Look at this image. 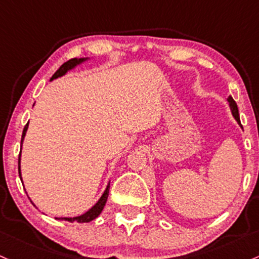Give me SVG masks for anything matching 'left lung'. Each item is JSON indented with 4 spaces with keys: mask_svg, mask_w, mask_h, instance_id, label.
<instances>
[{
    "mask_svg": "<svg viewBox=\"0 0 259 259\" xmlns=\"http://www.w3.org/2000/svg\"><path fill=\"white\" fill-rule=\"evenodd\" d=\"M227 102H229V106H230V109H231V113L232 115H234V118L237 120V123L241 125L240 123V115H238V108H237V104H236V102L234 101V98L230 96L229 98H227Z\"/></svg>",
    "mask_w": 259,
    "mask_h": 259,
    "instance_id": "8db88e82",
    "label": "left lung"
}]
</instances>
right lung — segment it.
<instances>
[{
  "instance_id": "add662e5",
  "label": "right lung",
  "mask_w": 259,
  "mask_h": 259,
  "mask_svg": "<svg viewBox=\"0 0 259 259\" xmlns=\"http://www.w3.org/2000/svg\"><path fill=\"white\" fill-rule=\"evenodd\" d=\"M86 60H88V58L71 59V60H69L67 62H65V64L61 65L60 69H59L55 73H54L53 77H51L50 81H53V79H55V78H58V77H61V76H64L65 73L67 72V71L75 69V67L77 66V65L82 64V62H84ZM27 129H28V124L25 125L24 129H23V134H22L21 144L23 143L25 133H27ZM18 172H19V177L22 178V176H21V152H19V158H18ZM109 186H110V184H108L106 190H104V193H103V194H102V197L99 198V200L97 201V203H96L95 205L92 206V208L88 210V211L84 212V214L79 215V217H75V218H56V219H62V220L70 221V223H73V221H76V223H79V224L90 223V221L95 220L96 218H98V215L101 214L102 210H103V208H104V205H106L107 199H108V194H109Z\"/></svg>"
}]
</instances>
